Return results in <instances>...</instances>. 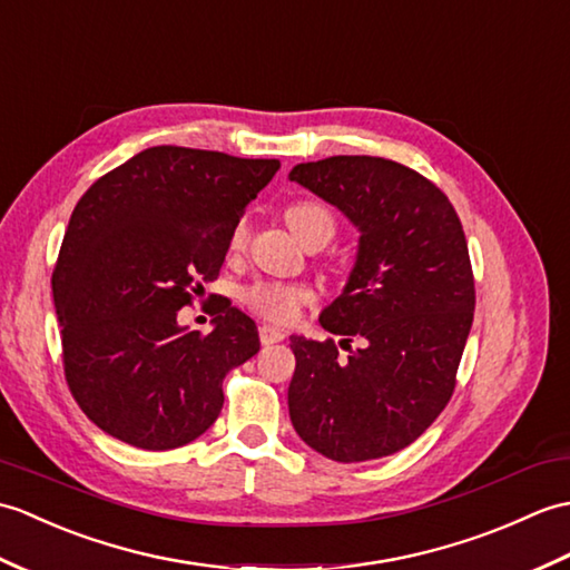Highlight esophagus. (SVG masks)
Instances as JSON below:
<instances>
[{
  "label": "esophagus",
  "mask_w": 570,
  "mask_h": 570,
  "mask_svg": "<svg viewBox=\"0 0 570 570\" xmlns=\"http://www.w3.org/2000/svg\"><path fill=\"white\" fill-rule=\"evenodd\" d=\"M258 338H261L263 346H271V344H277V341H283L285 332H283V328L271 326V324H261L258 326Z\"/></svg>",
  "instance_id": "34e87169"
}]
</instances>
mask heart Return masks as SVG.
I'll use <instances>...</instances> for the list:
<instances>
[{
    "mask_svg": "<svg viewBox=\"0 0 570 570\" xmlns=\"http://www.w3.org/2000/svg\"><path fill=\"white\" fill-rule=\"evenodd\" d=\"M285 219L289 229L297 234V238H307L309 234L328 232L334 236L336 219L334 214L328 212L320 202H295L285 212ZM248 234V219L242 217L232 229L229 244L232 248H238L246 242ZM244 302L246 305L261 314V317L277 322V324H289L299 317V309L314 302V289L302 283H283V281H258L244 289Z\"/></svg>",
    "mask_w": 570,
    "mask_h": 570,
    "instance_id": "obj_1",
    "label": "heart"
}]
</instances>
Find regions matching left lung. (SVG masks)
I'll list each match as a JSON object with an SVG mask.
<instances>
[{"instance_id": "1", "label": "left lung", "mask_w": 570, "mask_h": 570, "mask_svg": "<svg viewBox=\"0 0 570 570\" xmlns=\"http://www.w3.org/2000/svg\"><path fill=\"white\" fill-rule=\"evenodd\" d=\"M289 180L356 226L348 283L320 324L334 338L289 336V420L338 463L383 459L420 439L446 407L473 324L475 285L456 209L424 175L375 156L299 163ZM358 337L361 350H351Z\"/></svg>"}]
</instances>
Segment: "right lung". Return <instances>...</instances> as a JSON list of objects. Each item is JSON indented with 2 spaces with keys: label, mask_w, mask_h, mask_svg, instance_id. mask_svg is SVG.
<instances>
[{
  "label": "right lung",
  "mask_w": 570,
  "mask_h": 570,
  "mask_svg": "<svg viewBox=\"0 0 570 570\" xmlns=\"http://www.w3.org/2000/svg\"><path fill=\"white\" fill-rule=\"evenodd\" d=\"M281 160L154 146L102 175L72 209L53 271L62 365L75 402L146 451L195 441L222 383L261 348L256 322L222 299L209 334L178 312L219 275L234 224Z\"/></svg>",
  "instance_id": "obj_1"
}]
</instances>
